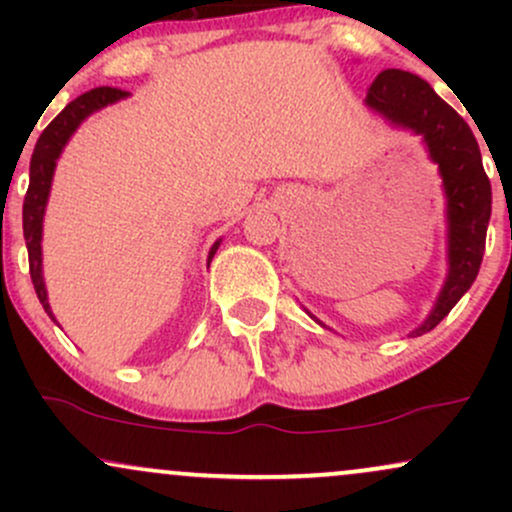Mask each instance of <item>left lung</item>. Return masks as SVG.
<instances>
[{
	"label": "left lung",
	"mask_w": 512,
	"mask_h": 512,
	"mask_svg": "<svg viewBox=\"0 0 512 512\" xmlns=\"http://www.w3.org/2000/svg\"><path fill=\"white\" fill-rule=\"evenodd\" d=\"M363 103L375 115L383 117L387 125L407 129L421 137L428 158L438 163V175L443 180L448 274L431 313L416 330L409 332V337H421L455 308V303L477 279L491 219V182L484 173L481 151L472 129L416 74L385 69L375 76ZM310 317L317 325L330 330L315 315Z\"/></svg>",
	"instance_id": "left-lung-1"
}]
</instances>
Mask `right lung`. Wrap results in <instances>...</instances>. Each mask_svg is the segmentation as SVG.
Returning <instances> with one entry per match:
<instances>
[{"instance_id":"right-lung-1","label":"right lung","mask_w":512,"mask_h":512,"mask_svg":"<svg viewBox=\"0 0 512 512\" xmlns=\"http://www.w3.org/2000/svg\"><path fill=\"white\" fill-rule=\"evenodd\" d=\"M127 96L129 93L120 91V88H108V86L93 88V91H88L84 96H79L76 101L69 103L67 108H64L62 113L43 129V134H40L38 142H35V149L31 156V182H28L26 199H23V238H26L28 262H31V279H33L35 293H38L45 313H48L52 320H55V315H52L50 310L48 289H45V276H43V219H45V209H48L57 158L62 156L64 146L69 144L72 134L79 129V125L88 115L98 113V110L108 108V105L122 101V98ZM219 245H221V238L211 245L207 264L214 260Z\"/></svg>"}]
</instances>
